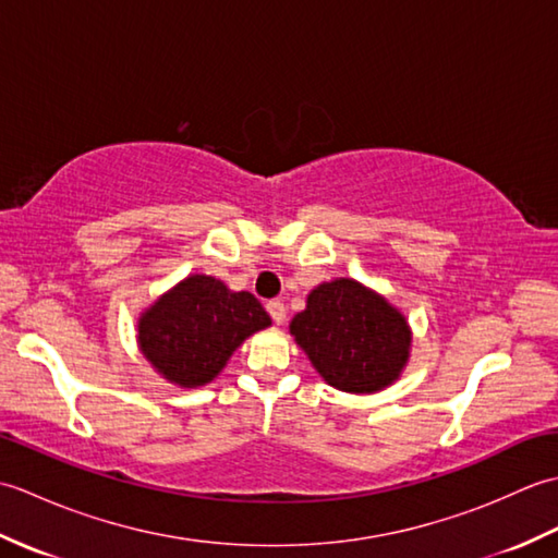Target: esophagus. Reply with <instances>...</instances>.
I'll list each match as a JSON object with an SVG mask.
<instances>
[{
	"label": "esophagus",
	"instance_id": "esophagus-1",
	"mask_svg": "<svg viewBox=\"0 0 558 558\" xmlns=\"http://www.w3.org/2000/svg\"><path fill=\"white\" fill-rule=\"evenodd\" d=\"M266 310H268V314H270L272 322H276L278 326H280L282 322H286L288 310H286V304H282L280 300H270V302L266 304Z\"/></svg>",
	"mask_w": 558,
	"mask_h": 558
}]
</instances>
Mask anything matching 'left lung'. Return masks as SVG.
<instances>
[{"label":"left lung","mask_w":558,"mask_h":558,"mask_svg":"<svg viewBox=\"0 0 558 558\" xmlns=\"http://www.w3.org/2000/svg\"><path fill=\"white\" fill-rule=\"evenodd\" d=\"M290 333L310 354L316 372L348 393L390 386L410 354L405 316L360 282L340 278L318 286Z\"/></svg>","instance_id":"8db88e82"}]
</instances>
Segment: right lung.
Returning a JSON list of instances; mask_svg holds the SVG:
<instances>
[{
    "mask_svg": "<svg viewBox=\"0 0 558 558\" xmlns=\"http://www.w3.org/2000/svg\"><path fill=\"white\" fill-rule=\"evenodd\" d=\"M266 326L270 316L252 292L192 276L141 316L138 345L168 381L194 388L213 381L244 338Z\"/></svg>",
    "mask_w": 558,
    "mask_h": 558,
    "instance_id": "right-lung-1",
    "label": "right lung"
}]
</instances>
